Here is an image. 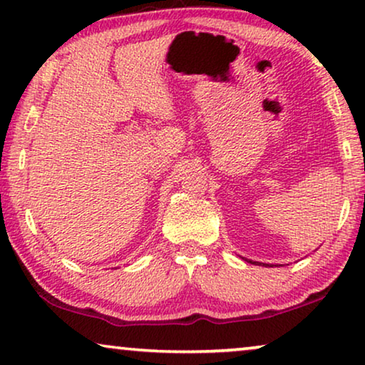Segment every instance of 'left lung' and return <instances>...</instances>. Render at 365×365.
Here are the masks:
<instances>
[{
  "label": "left lung",
  "mask_w": 365,
  "mask_h": 365,
  "mask_svg": "<svg viewBox=\"0 0 365 365\" xmlns=\"http://www.w3.org/2000/svg\"><path fill=\"white\" fill-rule=\"evenodd\" d=\"M245 261H248V263H251V264H258V266H259V264H263L264 268H271V264H266V263H258V261H251V259H246V258H245Z\"/></svg>",
  "instance_id": "8db88e82"
}]
</instances>
